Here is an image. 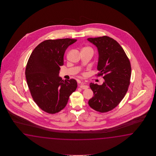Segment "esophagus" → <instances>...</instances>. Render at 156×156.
Here are the masks:
<instances>
[{"mask_svg":"<svg viewBox=\"0 0 156 156\" xmlns=\"http://www.w3.org/2000/svg\"><path fill=\"white\" fill-rule=\"evenodd\" d=\"M80 87L81 89H87V88L89 87V86L86 85L84 83H81Z\"/></svg>","mask_w":156,"mask_h":156,"instance_id":"esophagus-1","label":"esophagus"}]
</instances>
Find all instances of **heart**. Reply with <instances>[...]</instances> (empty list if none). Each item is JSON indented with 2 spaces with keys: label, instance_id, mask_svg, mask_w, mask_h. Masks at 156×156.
<instances>
[{
  "label": "heart",
  "instance_id": "1",
  "mask_svg": "<svg viewBox=\"0 0 156 156\" xmlns=\"http://www.w3.org/2000/svg\"><path fill=\"white\" fill-rule=\"evenodd\" d=\"M83 49H88V50H91L93 51V50H92L91 48H90V47H85V48H84Z\"/></svg>",
  "mask_w": 156,
  "mask_h": 156
}]
</instances>
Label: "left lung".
<instances>
[{
	"instance_id": "left-lung-1",
	"label": "left lung",
	"mask_w": 156,
	"mask_h": 156,
	"mask_svg": "<svg viewBox=\"0 0 156 156\" xmlns=\"http://www.w3.org/2000/svg\"><path fill=\"white\" fill-rule=\"evenodd\" d=\"M97 47L99 53L98 75H104L102 85L91 83L94 96L89 100L93 109L105 113L115 108L128 91L131 76V66L123 48L109 37L89 38Z\"/></svg>"
}]
</instances>
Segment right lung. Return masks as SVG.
Here are the masks:
<instances>
[{
  "label": "right lung",
  "instance_id": "add662e5",
  "mask_svg": "<svg viewBox=\"0 0 156 156\" xmlns=\"http://www.w3.org/2000/svg\"><path fill=\"white\" fill-rule=\"evenodd\" d=\"M76 40H46L34 49L26 69L27 83L33 100L50 114L60 112L66 105L77 87L75 80H62L59 76L67 47Z\"/></svg>",
  "mask_w": 156,
  "mask_h": 156
}]
</instances>
